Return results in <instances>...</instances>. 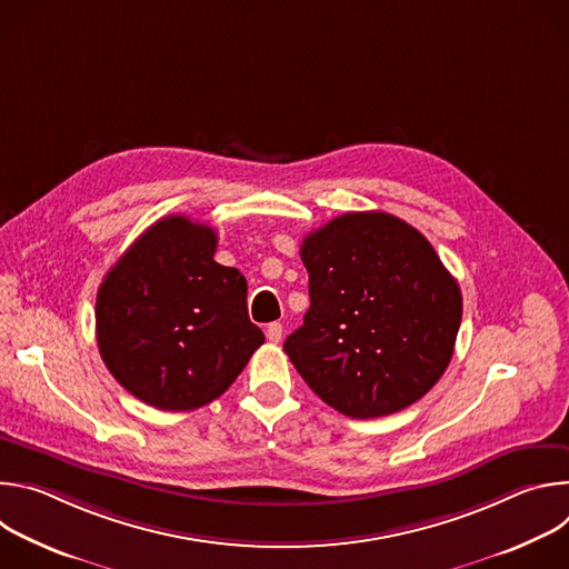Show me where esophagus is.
I'll list each match as a JSON object with an SVG mask.
<instances>
[{
    "label": "esophagus",
    "instance_id": "esophagus-1",
    "mask_svg": "<svg viewBox=\"0 0 569 569\" xmlns=\"http://www.w3.org/2000/svg\"><path fill=\"white\" fill-rule=\"evenodd\" d=\"M266 336H268V340L270 342H281V336H283V327H281V323L279 321H274V323H270V327H268V331H266Z\"/></svg>",
    "mask_w": 569,
    "mask_h": 569
}]
</instances>
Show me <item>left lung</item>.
I'll list each match as a JSON object with an SVG mask.
<instances>
[{"label": "left lung", "instance_id": "1", "mask_svg": "<svg viewBox=\"0 0 569 569\" xmlns=\"http://www.w3.org/2000/svg\"><path fill=\"white\" fill-rule=\"evenodd\" d=\"M310 308L283 342L308 387L351 419L400 412L450 365L461 290L430 240L385 211H353L301 242Z\"/></svg>", "mask_w": 569, "mask_h": 569}]
</instances>
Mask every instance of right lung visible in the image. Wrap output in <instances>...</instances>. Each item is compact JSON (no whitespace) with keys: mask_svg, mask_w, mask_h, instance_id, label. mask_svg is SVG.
<instances>
[{"mask_svg":"<svg viewBox=\"0 0 569 569\" xmlns=\"http://www.w3.org/2000/svg\"><path fill=\"white\" fill-rule=\"evenodd\" d=\"M218 233L187 216L150 224L97 295V345L110 373L164 412L202 408L266 342L248 281L213 261Z\"/></svg>","mask_w":569,"mask_h":569,"instance_id":"1","label":"right lung"}]
</instances>
